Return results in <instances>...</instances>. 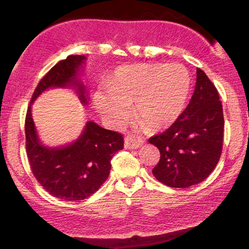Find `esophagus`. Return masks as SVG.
Here are the masks:
<instances>
[{"instance_id":"obj_1","label":"esophagus","mask_w":249,"mask_h":249,"mask_svg":"<svg viewBox=\"0 0 249 249\" xmlns=\"http://www.w3.org/2000/svg\"><path fill=\"white\" fill-rule=\"evenodd\" d=\"M144 142L142 140H137V138L132 137V136H126L124 140V146L126 149H136L138 147H141Z\"/></svg>"}]
</instances>
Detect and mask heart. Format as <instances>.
Returning <instances> with one entry per match:
<instances>
[{
  "instance_id": "obj_1",
  "label": "heart",
  "mask_w": 249,
  "mask_h": 249,
  "mask_svg": "<svg viewBox=\"0 0 249 249\" xmlns=\"http://www.w3.org/2000/svg\"><path fill=\"white\" fill-rule=\"evenodd\" d=\"M190 89V77L182 65L140 64L123 67L109 86L111 93L99 91L95 104L105 116L122 124L135 114L142 124L159 130L169 127L182 113Z\"/></svg>"
}]
</instances>
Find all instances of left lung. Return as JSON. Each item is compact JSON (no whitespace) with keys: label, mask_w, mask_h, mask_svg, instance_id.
I'll list each match as a JSON object with an SVG mask.
<instances>
[{"label":"left lung","mask_w":249,"mask_h":249,"mask_svg":"<svg viewBox=\"0 0 249 249\" xmlns=\"http://www.w3.org/2000/svg\"><path fill=\"white\" fill-rule=\"evenodd\" d=\"M220 94L203 70L196 68V82L188 107L169 128L148 142L160 151L153 175L171 188H188L209 177L223 148Z\"/></svg>","instance_id":"obj_1"}]
</instances>
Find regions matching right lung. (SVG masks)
Instances as JSON below:
<instances>
[{
  "instance_id": "1",
  "label": "right lung",
  "mask_w": 249,
  "mask_h": 249,
  "mask_svg": "<svg viewBox=\"0 0 249 249\" xmlns=\"http://www.w3.org/2000/svg\"><path fill=\"white\" fill-rule=\"evenodd\" d=\"M84 59L75 54L54 65L36 87L25 117V144L33 175L49 195L66 201L84 200L98 191L109 175L113 156L124 147L123 135L94 122H88L81 136L68 146L47 148L38 141L31 104L48 88L69 84L78 87L79 98L87 104L84 87L75 78Z\"/></svg>"
}]
</instances>
